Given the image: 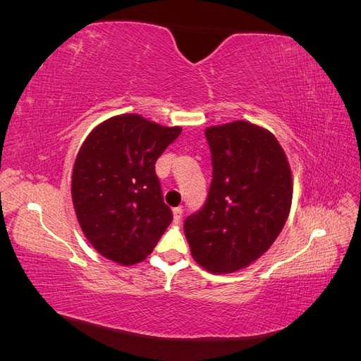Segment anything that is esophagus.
<instances>
[{
    "label": "esophagus",
    "instance_id": "esophagus-1",
    "mask_svg": "<svg viewBox=\"0 0 361 361\" xmlns=\"http://www.w3.org/2000/svg\"><path fill=\"white\" fill-rule=\"evenodd\" d=\"M182 216H183L182 207H174V209H173V223L179 224L182 221Z\"/></svg>",
    "mask_w": 361,
    "mask_h": 361
}]
</instances>
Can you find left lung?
Returning <instances> with one entry per match:
<instances>
[{
    "instance_id": "left-lung-1",
    "label": "left lung",
    "mask_w": 361,
    "mask_h": 361,
    "mask_svg": "<svg viewBox=\"0 0 361 361\" xmlns=\"http://www.w3.org/2000/svg\"><path fill=\"white\" fill-rule=\"evenodd\" d=\"M212 182L199 212L183 223L197 264L214 274L247 268L276 241L292 203L285 150L245 120L206 128Z\"/></svg>"
}]
</instances>
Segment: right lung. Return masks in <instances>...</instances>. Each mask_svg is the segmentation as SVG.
Masks as SVG:
<instances>
[{"label": "right lung", "mask_w": 361, "mask_h": 361, "mask_svg": "<svg viewBox=\"0 0 361 361\" xmlns=\"http://www.w3.org/2000/svg\"><path fill=\"white\" fill-rule=\"evenodd\" d=\"M182 133L138 114L97 125L75 159L72 202L89 243L120 265L145 260L173 220L155 162Z\"/></svg>", "instance_id": "obj_1"}]
</instances>
